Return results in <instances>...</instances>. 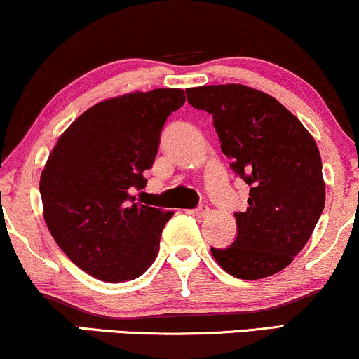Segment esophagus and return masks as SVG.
I'll return each instance as SVG.
<instances>
[{
  "instance_id": "obj_1",
  "label": "esophagus",
  "mask_w": 359,
  "mask_h": 359,
  "mask_svg": "<svg viewBox=\"0 0 359 359\" xmlns=\"http://www.w3.org/2000/svg\"><path fill=\"white\" fill-rule=\"evenodd\" d=\"M194 216H197V217H204V216H208V212H209V208H208V204H199L197 205L196 209H194Z\"/></svg>"
}]
</instances>
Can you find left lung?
<instances>
[{"mask_svg": "<svg viewBox=\"0 0 359 359\" xmlns=\"http://www.w3.org/2000/svg\"><path fill=\"white\" fill-rule=\"evenodd\" d=\"M192 108L212 116L222 154L250 185L248 208L234 212L238 234L211 248L229 275L265 278L306 246L325 203L323 162L314 138L275 97L241 84L185 90Z\"/></svg>", "mask_w": 359, "mask_h": 359, "instance_id": "1", "label": "left lung"}]
</instances>
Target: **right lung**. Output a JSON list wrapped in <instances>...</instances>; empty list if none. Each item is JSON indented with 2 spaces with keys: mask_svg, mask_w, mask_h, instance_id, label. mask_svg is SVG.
I'll use <instances>...</instances> for the list:
<instances>
[{
  "mask_svg": "<svg viewBox=\"0 0 359 359\" xmlns=\"http://www.w3.org/2000/svg\"><path fill=\"white\" fill-rule=\"evenodd\" d=\"M182 89L133 93L81 114L53 147L40 177L43 217L60 250L90 277L138 278L160 248L174 212L140 204L167 118ZM142 194V192H140Z\"/></svg>",
  "mask_w": 359,
  "mask_h": 359,
  "instance_id": "add662e5",
  "label": "right lung"
}]
</instances>
